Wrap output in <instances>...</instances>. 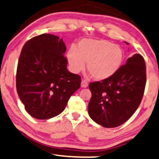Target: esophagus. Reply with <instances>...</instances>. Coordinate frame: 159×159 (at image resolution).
Returning <instances> with one entry per match:
<instances>
[{"mask_svg":"<svg viewBox=\"0 0 159 159\" xmlns=\"http://www.w3.org/2000/svg\"><path fill=\"white\" fill-rule=\"evenodd\" d=\"M81 86L82 88H86L88 86V82L85 81V80H82L81 81Z\"/></svg>","mask_w":159,"mask_h":159,"instance_id":"34e87169","label":"esophagus"}]
</instances>
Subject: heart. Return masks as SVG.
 Masks as SVG:
<instances>
[{"mask_svg": "<svg viewBox=\"0 0 159 159\" xmlns=\"http://www.w3.org/2000/svg\"><path fill=\"white\" fill-rule=\"evenodd\" d=\"M70 67L74 73L85 67L94 79H107L116 73L124 59L119 45L105 39H82L77 48H71L67 53Z\"/></svg>", "mask_w": 159, "mask_h": 159, "instance_id": "b5f03b06", "label": "heart"}]
</instances>
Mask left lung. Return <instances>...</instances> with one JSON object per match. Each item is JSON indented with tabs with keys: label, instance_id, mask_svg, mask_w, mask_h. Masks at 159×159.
Masks as SVG:
<instances>
[{
	"label": "left lung",
	"instance_id": "left-lung-1",
	"mask_svg": "<svg viewBox=\"0 0 159 159\" xmlns=\"http://www.w3.org/2000/svg\"><path fill=\"white\" fill-rule=\"evenodd\" d=\"M145 84L144 58L136 53L110 78L89 84L92 92L88 106L89 116L105 128L121 125L139 106Z\"/></svg>",
	"mask_w": 159,
	"mask_h": 159
}]
</instances>
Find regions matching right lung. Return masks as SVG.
<instances>
[{
    "label": "right lung",
    "mask_w": 159,
    "mask_h": 159,
    "mask_svg": "<svg viewBox=\"0 0 159 159\" xmlns=\"http://www.w3.org/2000/svg\"><path fill=\"white\" fill-rule=\"evenodd\" d=\"M63 39L48 34L26 42L18 61L16 88L26 111L48 120L65 110L81 86V77L70 73Z\"/></svg>",
    "instance_id": "1"
}]
</instances>
